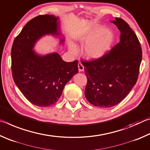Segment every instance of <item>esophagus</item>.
I'll list each match as a JSON object with an SVG mask.
<instances>
[{
  "instance_id": "esophagus-1",
  "label": "esophagus",
  "mask_w": 150,
  "mask_h": 150,
  "mask_svg": "<svg viewBox=\"0 0 150 150\" xmlns=\"http://www.w3.org/2000/svg\"><path fill=\"white\" fill-rule=\"evenodd\" d=\"M78 69H79V71H84V66L82 65V63H78Z\"/></svg>"
}]
</instances>
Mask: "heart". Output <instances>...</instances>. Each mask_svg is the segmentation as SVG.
I'll return each instance as SVG.
<instances>
[{"label": "heart", "instance_id": "1", "mask_svg": "<svg viewBox=\"0 0 150 150\" xmlns=\"http://www.w3.org/2000/svg\"><path fill=\"white\" fill-rule=\"evenodd\" d=\"M75 40L81 43H85L83 54L87 59L98 60L110 52L115 38L110 29L102 26H96L87 32L77 34ZM69 50L74 54L77 52V47L73 42L69 43Z\"/></svg>", "mask_w": 150, "mask_h": 150}]
</instances>
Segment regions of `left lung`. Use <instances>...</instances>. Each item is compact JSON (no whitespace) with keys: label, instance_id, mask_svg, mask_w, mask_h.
<instances>
[{"label":"left lung","instance_id":"obj_1","mask_svg":"<svg viewBox=\"0 0 150 150\" xmlns=\"http://www.w3.org/2000/svg\"><path fill=\"white\" fill-rule=\"evenodd\" d=\"M111 22L120 30V42L100 59L82 62L87 77L85 95L95 106L110 108L121 102L138 79L142 52L134 32L124 20Z\"/></svg>","mask_w":150,"mask_h":150}]
</instances>
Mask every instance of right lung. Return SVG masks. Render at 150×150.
I'll return each mask as SVG.
<instances>
[{
  "label": "right lung",
  "instance_id": "right-lung-1",
  "mask_svg": "<svg viewBox=\"0 0 150 150\" xmlns=\"http://www.w3.org/2000/svg\"><path fill=\"white\" fill-rule=\"evenodd\" d=\"M59 20L50 14L34 18L15 38L11 50L15 84L30 103L40 107L55 105L65 85L78 73V61L65 62L56 52L41 55L34 50L45 35L58 38L63 45L65 37Z\"/></svg>",
  "mask_w": 150,
  "mask_h": 150
}]
</instances>
